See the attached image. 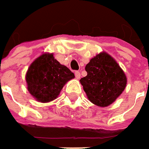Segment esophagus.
Masks as SVG:
<instances>
[{"mask_svg": "<svg viewBox=\"0 0 149 149\" xmlns=\"http://www.w3.org/2000/svg\"><path fill=\"white\" fill-rule=\"evenodd\" d=\"M74 74H75V77H76L77 79H80L81 74H80V72H79V71H75V72H74Z\"/></svg>", "mask_w": 149, "mask_h": 149, "instance_id": "1", "label": "esophagus"}]
</instances>
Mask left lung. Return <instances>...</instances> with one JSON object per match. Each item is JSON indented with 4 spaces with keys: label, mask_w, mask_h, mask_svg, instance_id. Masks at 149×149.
I'll use <instances>...</instances> for the list:
<instances>
[{
    "label": "left lung",
    "mask_w": 149,
    "mask_h": 149,
    "mask_svg": "<svg viewBox=\"0 0 149 149\" xmlns=\"http://www.w3.org/2000/svg\"><path fill=\"white\" fill-rule=\"evenodd\" d=\"M87 76L80 83L88 100L98 107L111 105L125 88L127 79L117 62L110 55L101 52L85 66Z\"/></svg>",
    "instance_id": "8db88e82"
}]
</instances>
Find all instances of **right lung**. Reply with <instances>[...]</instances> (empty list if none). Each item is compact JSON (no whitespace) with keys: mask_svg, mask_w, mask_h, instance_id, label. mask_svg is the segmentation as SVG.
<instances>
[{"mask_svg":"<svg viewBox=\"0 0 149 149\" xmlns=\"http://www.w3.org/2000/svg\"><path fill=\"white\" fill-rule=\"evenodd\" d=\"M74 78V73L61 65L52 53H44L38 57L26 74L28 90L41 102L56 99L64 85Z\"/></svg>","mask_w":149,"mask_h":149,"instance_id":"1","label":"right lung"}]
</instances>
